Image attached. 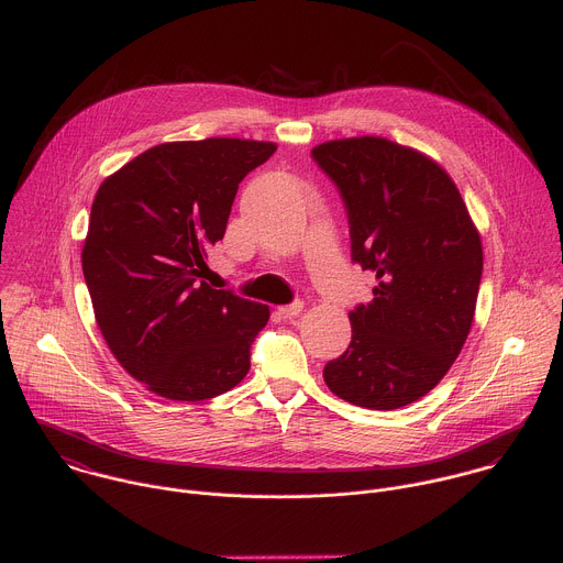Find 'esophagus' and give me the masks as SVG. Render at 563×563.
I'll return each mask as SVG.
<instances>
[{"label": "esophagus", "instance_id": "1", "mask_svg": "<svg viewBox=\"0 0 563 563\" xmlns=\"http://www.w3.org/2000/svg\"><path fill=\"white\" fill-rule=\"evenodd\" d=\"M278 313H280L283 318H296V316L302 313V302H300V300H294V302H289V305H283V307H278Z\"/></svg>", "mask_w": 563, "mask_h": 563}]
</instances>
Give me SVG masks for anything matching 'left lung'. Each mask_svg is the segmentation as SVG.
I'll use <instances>...</instances> for the list:
<instances>
[{"label": "left lung", "instance_id": "obj_1", "mask_svg": "<svg viewBox=\"0 0 563 563\" xmlns=\"http://www.w3.org/2000/svg\"><path fill=\"white\" fill-rule=\"evenodd\" d=\"M313 163L343 200L352 263L376 278L350 311L352 343L323 369L347 404L396 410L426 396L472 328L484 252L450 176L385 137L318 144Z\"/></svg>", "mask_w": 563, "mask_h": 563}]
</instances>
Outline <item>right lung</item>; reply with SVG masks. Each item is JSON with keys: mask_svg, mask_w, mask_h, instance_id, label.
Masks as SVG:
<instances>
[{"mask_svg": "<svg viewBox=\"0 0 563 563\" xmlns=\"http://www.w3.org/2000/svg\"><path fill=\"white\" fill-rule=\"evenodd\" d=\"M276 144L167 142L98 189L82 250L100 332L120 365L172 400H205L250 372L269 307L202 280L243 178Z\"/></svg>", "mask_w": 563, "mask_h": 563, "instance_id": "right-lung-1", "label": "right lung"}]
</instances>
